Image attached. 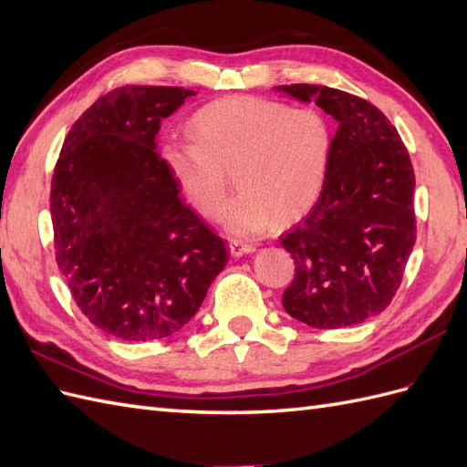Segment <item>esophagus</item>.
<instances>
[{"label":"esophagus","instance_id":"esophagus-1","mask_svg":"<svg viewBox=\"0 0 467 467\" xmlns=\"http://www.w3.org/2000/svg\"><path fill=\"white\" fill-rule=\"evenodd\" d=\"M255 252V245L254 244H244V242H230V254L234 257H242V255H247Z\"/></svg>","mask_w":467,"mask_h":467}]
</instances>
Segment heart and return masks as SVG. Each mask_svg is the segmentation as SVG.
Segmentation results:
<instances>
[{"mask_svg":"<svg viewBox=\"0 0 467 467\" xmlns=\"http://www.w3.org/2000/svg\"><path fill=\"white\" fill-rule=\"evenodd\" d=\"M186 142L162 148V162L180 194L203 218H218L230 176L242 192L223 213L235 235L297 222L325 180L331 134L319 110L289 109L247 95L223 97L194 112Z\"/></svg>","mask_w":467,"mask_h":467,"instance_id":"heart-1","label":"heart"}]
</instances>
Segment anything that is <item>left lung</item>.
Returning <instances> with one entry per match:
<instances>
[{
  "mask_svg": "<svg viewBox=\"0 0 467 467\" xmlns=\"http://www.w3.org/2000/svg\"><path fill=\"white\" fill-rule=\"evenodd\" d=\"M338 129L321 196L281 235L295 261L283 309L315 328L372 319L390 305L416 242L414 168L400 134L368 100L321 85H281Z\"/></svg>",
  "mask_w": 467,
  "mask_h": 467,
  "instance_id": "left-lung-1",
  "label": "left lung"
}]
</instances>
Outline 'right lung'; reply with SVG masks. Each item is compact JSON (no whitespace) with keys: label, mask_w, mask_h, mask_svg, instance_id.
Returning <instances> with one entry per match:
<instances>
[{"label":"right lung","mask_w":467,"mask_h":467,"mask_svg":"<svg viewBox=\"0 0 467 467\" xmlns=\"http://www.w3.org/2000/svg\"><path fill=\"white\" fill-rule=\"evenodd\" d=\"M194 90L129 85L87 109L51 180L55 261L87 319L122 340L176 335L227 249L186 206L156 134Z\"/></svg>","instance_id":"1"}]
</instances>
